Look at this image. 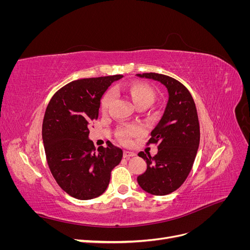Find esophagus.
Wrapping results in <instances>:
<instances>
[{
    "label": "esophagus",
    "instance_id": "34e87169",
    "mask_svg": "<svg viewBox=\"0 0 250 250\" xmlns=\"http://www.w3.org/2000/svg\"><path fill=\"white\" fill-rule=\"evenodd\" d=\"M123 155H124V157H126V158H129V157L134 156L135 153H134V152H131V151H127V150H126V151H124Z\"/></svg>",
    "mask_w": 250,
    "mask_h": 250
}]
</instances>
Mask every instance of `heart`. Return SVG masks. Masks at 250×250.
<instances>
[{"mask_svg": "<svg viewBox=\"0 0 250 250\" xmlns=\"http://www.w3.org/2000/svg\"><path fill=\"white\" fill-rule=\"evenodd\" d=\"M120 89L123 90V92H126L130 96L132 102L135 104V106L137 107L140 106V105H146L148 107L154 100V92L152 90V88L141 82H133L127 86H121ZM111 100H112L111 92H107L102 97V100H101L102 111H106L108 109ZM138 134H140V128L133 125L122 126L117 130V137L124 144L129 143L130 139L133 137H137Z\"/></svg>", "mask_w": 250, "mask_h": 250, "instance_id": "b5f03b06", "label": "heart"}]
</instances>
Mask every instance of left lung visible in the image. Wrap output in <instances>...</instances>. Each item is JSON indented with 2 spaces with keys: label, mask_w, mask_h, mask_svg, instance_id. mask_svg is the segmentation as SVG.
I'll return each instance as SVG.
<instances>
[{
  "label": "left lung",
  "mask_w": 250,
  "mask_h": 250,
  "mask_svg": "<svg viewBox=\"0 0 250 250\" xmlns=\"http://www.w3.org/2000/svg\"><path fill=\"white\" fill-rule=\"evenodd\" d=\"M137 76L160 81L168 90L164 115L147 143L157 144L158 152L153 157L138 154L147 163L146 172L138 176L140 187L147 193L164 196L177 190L192 170L200 141L197 109L190 92L176 79L157 73Z\"/></svg>",
  "instance_id": "8db88e82"
}]
</instances>
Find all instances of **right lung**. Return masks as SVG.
<instances>
[{
	"mask_svg": "<svg viewBox=\"0 0 250 250\" xmlns=\"http://www.w3.org/2000/svg\"><path fill=\"white\" fill-rule=\"evenodd\" d=\"M122 75L84 78L67 83L50 100L42 122L47 162L58 186L72 197L88 200L106 190L111 170L123 151L109 142L96 148L88 140V123L99 116L100 100Z\"/></svg>",
	"mask_w": 250,
	"mask_h": 250,
	"instance_id": "obj_1",
	"label": "right lung"
}]
</instances>
